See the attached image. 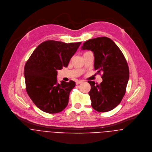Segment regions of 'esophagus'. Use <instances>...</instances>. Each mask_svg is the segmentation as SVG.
<instances>
[{
	"label": "esophagus",
	"mask_w": 152,
	"mask_h": 152,
	"mask_svg": "<svg viewBox=\"0 0 152 152\" xmlns=\"http://www.w3.org/2000/svg\"><path fill=\"white\" fill-rule=\"evenodd\" d=\"M83 80H76V85H79V84H80V83H82V82H83Z\"/></svg>",
	"instance_id": "34e87169"
}]
</instances>
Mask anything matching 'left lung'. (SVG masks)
<instances>
[{"mask_svg": "<svg viewBox=\"0 0 152 152\" xmlns=\"http://www.w3.org/2000/svg\"><path fill=\"white\" fill-rule=\"evenodd\" d=\"M82 50H91L94 56V69L103 73L100 84L88 80L91 106L97 111H110L120 104L124 97L129 79L126 60L115 43L102 37L85 41Z\"/></svg>", "mask_w": 152, "mask_h": 152, "instance_id": "1", "label": "left lung"}]
</instances>
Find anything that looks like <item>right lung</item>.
<instances>
[{"label": "right lung", "instance_id": "add662e5", "mask_svg": "<svg viewBox=\"0 0 152 152\" xmlns=\"http://www.w3.org/2000/svg\"><path fill=\"white\" fill-rule=\"evenodd\" d=\"M80 44L46 41L35 49L26 62L24 70L26 91L41 111L55 114L67 106L76 83L73 80L58 83L57 71L68 66Z\"/></svg>", "mask_w": 152, "mask_h": 152}]
</instances>
